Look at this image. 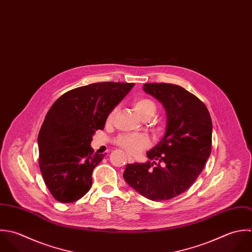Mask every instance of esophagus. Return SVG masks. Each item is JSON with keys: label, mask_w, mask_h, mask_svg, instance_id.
<instances>
[{"label": "esophagus", "mask_w": 252, "mask_h": 252, "mask_svg": "<svg viewBox=\"0 0 252 252\" xmlns=\"http://www.w3.org/2000/svg\"><path fill=\"white\" fill-rule=\"evenodd\" d=\"M127 160H128V162H129V163H131V164L135 162V161H134V158H131L130 156H128V157H127Z\"/></svg>", "instance_id": "1"}]
</instances>
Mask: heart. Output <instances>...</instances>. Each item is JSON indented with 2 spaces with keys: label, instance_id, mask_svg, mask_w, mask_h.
Listing matches in <instances>:
<instances>
[{
  "label": "heart",
  "instance_id": "heart-1",
  "mask_svg": "<svg viewBox=\"0 0 252 252\" xmlns=\"http://www.w3.org/2000/svg\"><path fill=\"white\" fill-rule=\"evenodd\" d=\"M133 107L136 113L141 118L153 117L157 111V106L155 102L149 98H137L133 102ZM115 113L113 109L107 116V120L110 121ZM114 143L120 147L122 150L126 151L131 155H137L143 150L147 149L151 145V140L146 135H136V134H122L119 135Z\"/></svg>",
  "mask_w": 252,
  "mask_h": 252
}]
</instances>
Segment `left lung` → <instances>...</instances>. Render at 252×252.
<instances>
[{
  "label": "left lung",
  "instance_id": "obj_1",
  "mask_svg": "<svg viewBox=\"0 0 252 252\" xmlns=\"http://www.w3.org/2000/svg\"><path fill=\"white\" fill-rule=\"evenodd\" d=\"M144 91L158 99L167 115L164 138L146 163L127 164L123 177L143 196L171 199L187 190L211 154L212 121L206 105L181 86L148 83Z\"/></svg>",
  "mask_w": 252,
  "mask_h": 252
}]
</instances>
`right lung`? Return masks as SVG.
<instances>
[{"label":"right lung","mask_w":252,"mask_h":252,"mask_svg":"<svg viewBox=\"0 0 252 252\" xmlns=\"http://www.w3.org/2000/svg\"><path fill=\"white\" fill-rule=\"evenodd\" d=\"M134 83L98 82L64 93L51 106L38 135L39 167L52 195L74 202L89 191L92 174L104 155L90 144L102 130L108 114Z\"/></svg>","instance_id":"1"}]
</instances>
